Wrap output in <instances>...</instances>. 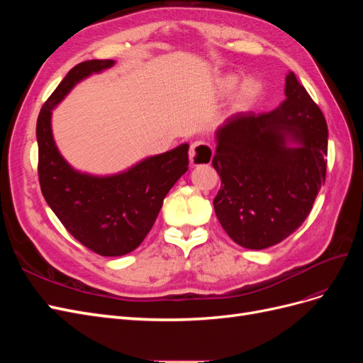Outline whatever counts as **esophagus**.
<instances>
[{"mask_svg":"<svg viewBox=\"0 0 363 363\" xmlns=\"http://www.w3.org/2000/svg\"><path fill=\"white\" fill-rule=\"evenodd\" d=\"M213 157V148L206 144L203 140L194 142L189 150V162L191 167H199V164H208Z\"/></svg>","mask_w":363,"mask_h":363,"instance_id":"obj_1","label":"esophagus"}]
</instances>
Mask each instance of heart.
<instances>
[{"instance_id": "obj_1", "label": "heart", "mask_w": 363, "mask_h": 363, "mask_svg": "<svg viewBox=\"0 0 363 363\" xmlns=\"http://www.w3.org/2000/svg\"><path fill=\"white\" fill-rule=\"evenodd\" d=\"M239 80H240L239 74L228 72V74H224L219 77L216 82V87H218V92L221 95H228L239 84L240 86H238L236 92H235L233 103H235L236 108H247L260 96V94L263 91V84L255 75L245 77V79H242V82L240 83H239Z\"/></svg>"}]
</instances>
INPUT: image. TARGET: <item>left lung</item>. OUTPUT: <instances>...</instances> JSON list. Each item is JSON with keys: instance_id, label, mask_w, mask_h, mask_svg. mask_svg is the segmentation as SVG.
<instances>
[{"instance_id": "8db88e82", "label": "left lung", "mask_w": 363, "mask_h": 363, "mask_svg": "<svg viewBox=\"0 0 363 363\" xmlns=\"http://www.w3.org/2000/svg\"><path fill=\"white\" fill-rule=\"evenodd\" d=\"M284 95L274 111L236 113L215 131L212 164L221 177L215 213L225 233L250 250L294 233L325 182V118L292 71Z\"/></svg>"}]
</instances>
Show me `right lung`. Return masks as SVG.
Masks as SVG:
<instances>
[{"mask_svg":"<svg viewBox=\"0 0 363 363\" xmlns=\"http://www.w3.org/2000/svg\"><path fill=\"white\" fill-rule=\"evenodd\" d=\"M113 65L115 60H87L74 67L42 106L36 124L43 199L79 242L107 257L124 256L140 245L163 199L189 164L186 142L107 175L75 169L62 156L52 136V111L80 82Z\"/></svg>","mask_w":363,"mask_h":363,"instance_id":"add662e5","label":"right lung"}]
</instances>
